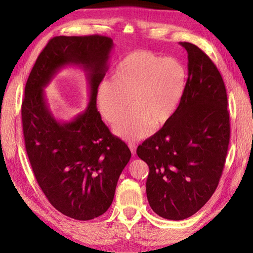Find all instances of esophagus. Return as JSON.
Returning a JSON list of instances; mask_svg holds the SVG:
<instances>
[{
    "label": "esophagus",
    "instance_id": "esophagus-1",
    "mask_svg": "<svg viewBox=\"0 0 253 253\" xmlns=\"http://www.w3.org/2000/svg\"><path fill=\"white\" fill-rule=\"evenodd\" d=\"M128 147H129L130 152H131V154H132V156H134L135 154H136V145L132 144V143H129V144H128Z\"/></svg>",
    "mask_w": 253,
    "mask_h": 253
}]
</instances>
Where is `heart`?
I'll return each instance as SVG.
<instances>
[{
  "mask_svg": "<svg viewBox=\"0 0 253 253\" xmlns=\"http://www.w3.org/2000/svg\"><path fill=\"white\" fill-rule=\"evenodd\" d=\"M187 71L181 61L146 50L126 54L98 85L96 102L107 123H117L128 106L131 110L114 128L125 140L146 137L174 117L186 88Z\"/></svg>",
  "mask_w": 253,
  "mask_h": 253,
  "instance_id": "1",
  "label": "heart"
}]
</instances>
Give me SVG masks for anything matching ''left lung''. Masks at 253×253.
Listing matches in <instances>:
<instances>
[{
	"instance_id": "1",
	"label": "left lung",
	"mask_w": 253,
	"mask_h": 253,
	"mask_svg": "<svg viewBox=\"0 0 253 253\" xmlns=\"http://www.w3.org/2000/svg\"><path fill=\"white\" fill-rule=\"evenodd\" d=\"M187 51V81L174 117L139 145L149 168L146 194L153 211L179 221L211 198L224 168L230 140L225 85L215 65L198 46Z\"/></svg>"
}]
</instances>
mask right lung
I'll list each match as a JSON object with an SVG mask.
<instances>
[{"label":"right lung","instance_id":"add662e5","mask_svg":"<svg viewBox=\"0 0 253 253\" xmlns=\"http://www.w3.org/2000/svg\"><path fill=\"white\" fill-rule=\"evenodd\" d=\"M113 49V40L102 36L55 37L39 54L25 84L22 125L34 176L53 208L75 220L95 219L109 209L131 156L96 106ZM68 65L85 72L89 102L83 113L65 122L54 117L44 90Z\"/></svg>","mask_w":253,"mask_h":253}]
</instances>
